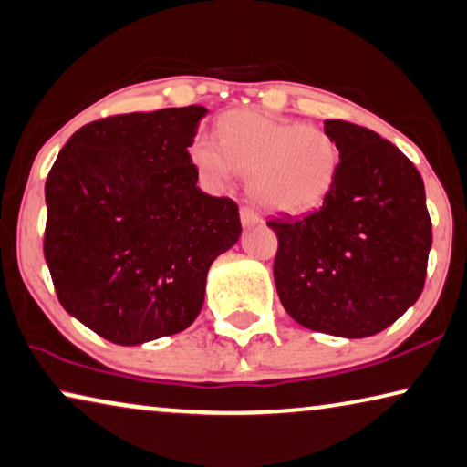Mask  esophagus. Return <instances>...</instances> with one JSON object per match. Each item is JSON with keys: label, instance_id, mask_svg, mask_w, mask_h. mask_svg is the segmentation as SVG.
<instances>
[{"label": "esophagus", "instance_id": "obj_1", "mask_svg": "<svg viewBox=\"0 0 467 467\" xmlns=\"http://www.w3.org/2000/svg\"><path fill=\"white\" fill-rule=\"evenodd\" d=\"M241 222H243V226H254V224H257V222H262V218H260V213L254 210V207L243 205L241 207Z\"/></svg>", "mask_w": 467, "mask_h": 467}]
</instances>
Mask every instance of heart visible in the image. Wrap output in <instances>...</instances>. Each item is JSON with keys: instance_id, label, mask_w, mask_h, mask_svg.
I'll return each mask as SVG.
<instances>
[{"instance_id": "1", "label": "heart", "mask_w": 467, "mask_h": 467, "mask_svg": "<svg viewBox=\"0 0 467 467\" xmlns=\"http://www.w3.org/2000/svg\"><path fill=\"white\" fill-rule=\"evenodd\" d=\"M202 176L226 182L233 172L249 174V195L280 213H301L322 205L335 187L340 151L327 130L276 120L251 109L220 118L218 139L202 135L191 145Z\"/></svg>"}]
</instances>
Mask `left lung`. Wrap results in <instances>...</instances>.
Wrapping results in <instances>:
<instances>
[{
    "mask_svg": "<svg viewBox=\"0 0 467 467\" xmlns=\"http://www.w3.org/2000/svg\"><path fill=\"white\" fill-rule=\"evenodd\" d=\"M340 166L335 187L301 218L265 222L278 236L274 283L301 327L361 338L390 327L426 283L432 222L418 168L390 140L327 120Z\"/></svg>",
    "mask_w": 467,
    "mask_h": 467,
    "instance_id": "1",
    "label": "left lung"
}]
</instances>
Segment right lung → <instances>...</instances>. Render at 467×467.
<instances>
[{
    "label": "right lung",
    "instance_id": "obj_1",
    "mask_svg": "<svg viewBox=\"0 0 467 467\" xmlns=\"http://www.w3.org/2000/svg\"><path fill=\"white\" fill-rule=\"evenodd\" d=\"M202 106L85 124L46 181L43 254L64 309L118 345L176 335L202 312L212 262L241 234L239 205L197 187Z\"/></svg>",
    "mask_w": 467,
    "mask_h": 467
}]
</instances>
